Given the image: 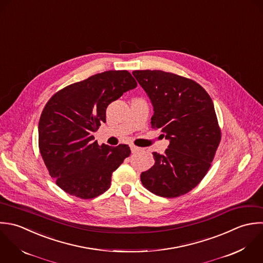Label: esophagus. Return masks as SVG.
Returning <instances> with one entry per match:
<instances>
[{
  "label": "esophagus",
  "instance_id": "esophagus-1",
  "mask_svg": "<svg viewBox=\"0 0 263 263\" xmlns=\"http://www.w3.org/2000/svg\"><path fill=\"white\" fill-rule=\"evenodd\" d=\"M139 151H141L140 147H137V146H135V145H131V152H132L133 154H135V153H137V152H139Z\"/></svg>",
  "mask_w": 263,
  "mask_h": 263
}]
</instances>
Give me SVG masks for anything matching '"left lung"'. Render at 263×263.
Wrapping results in <instances>:
<instances>
[{
	"instance_id": "obj_1",
	"label": "left lung",
	"mask_w": 263,
	"mask_h": 263,
	"mask_svg": "<svg viewBox=\"0 0 263 263\" xmlns=\"http://www.w3.org/2000/svg\"><path fill=\"white\" fill-rule=\"evenodd\" d=\"M154 106L152 128L170 141L164 155L140 175L151 193L176 198L195 189L207 174L221 139L214 104L197 82L163 70H134Z\"/></svg>"
}]
</instances>
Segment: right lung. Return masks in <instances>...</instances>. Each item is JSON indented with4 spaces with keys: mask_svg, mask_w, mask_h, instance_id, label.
<instances>
[{
    "mask_svg": "<svg viewBox=\"0 0 263 263\" xmlns=\"http://www.w3.org/2000/svg\"><path fill=\"white\" fill-rule=\"evenodd\" d=\"M137 87L127 70H108L68 85L46 103L39 122V148L56 184L65 193L93 199L110 186L111 174L131 151L127 144L98 145L96 132L107 105Z\"/></svg>",
    "mask_w": 263,
    "mask_h": 263,
    "instance_id": "obj_1",
    "label": "right lung"
}]
</instances>
